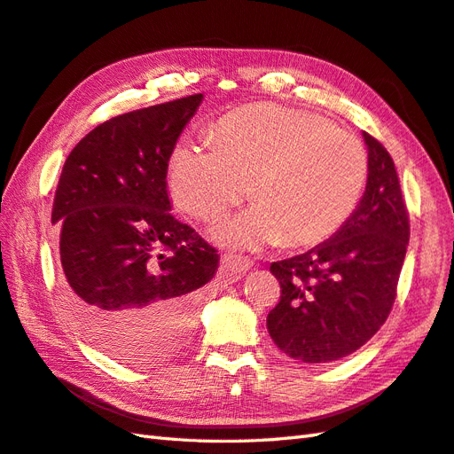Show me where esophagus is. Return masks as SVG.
Returning <instances> with one entry per match:
<instances>
[{"label": "esophagus", "mask_w": 454, "mask_h": 454, "mask_svg": "<svg viewBox=\"0 0 454 454\" xmlns=\"http://www.w3.org/2000/svg\"><path fill=\"white\" fill-rule=\"evenodd\" d=\"M253 262L246 257H238V254H224L223 259V270L226 276H230L231 280H238L247 270H251Z\"/></svg>", "instance_id": "1"}]
</instances>
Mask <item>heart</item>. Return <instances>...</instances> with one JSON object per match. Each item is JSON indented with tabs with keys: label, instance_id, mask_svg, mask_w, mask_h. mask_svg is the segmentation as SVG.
Segmentation results:
<instances>
[{
	"label": "heart",
	"instance_id": "1",
	"mask_svg": "<svg viewBox=\"0 0 454 454\" xmlns=\"http://www.w3.org/2000/svg\"><path fill=\"white\" fill-rule=\"evenodd\" d=\"M213 142L174 149L168 185L185 213L211 223L238 205L251 184L257 205L215 230L224 246H318L345 224L363 195V144L317 114L270 103L247 107L220 121Z\"/></svg>",
	"mask_w": 454,
	"mask_h": 454
}]
</instances>
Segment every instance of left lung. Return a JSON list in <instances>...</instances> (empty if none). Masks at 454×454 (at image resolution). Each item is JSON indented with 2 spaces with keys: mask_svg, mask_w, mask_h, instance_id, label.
I'll list each match as a JSON object with an SVG mask.
<instances>
[{
  "mask_svg": "<svg viewBox=\"0 0 454 454\" xmlns=\"http://www.w3.org/2000/svg\"><path fill=\"white\" fill-rule=\"evenodd\" d=\"M368 180L363 200L335 234L297 257L270 264L282 295L266 317L280 351L301 363L355 353L387 320L409 246V213L393 159L363 132Z\"/></svg>",
  "mask_w": 454,
  "mask_h": 454,
  "instance_id": "left-lung-1",
  "label": "left lung"
}]
</instances>
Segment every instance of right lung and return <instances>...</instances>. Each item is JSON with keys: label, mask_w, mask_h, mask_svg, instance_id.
Listing matches in <instances>:
<instances>
[{"label": "right lung", "mask_w": 454, "mask_h": 454, "mask_svg": "<svg viewBox=\"0 0 454 454\" xmlns=\"http://www.w3.org/2000/svg\"><path fill=\"white\" fill-rule=\"evenodd\" d=\"M203 94L124 113L67 157L51 223L59 231L67 309L103 353L155 363L190 340L213 246L170 213L167 170Z\"/></svg>", "instance_id": "add662e5"}]
</instances>
